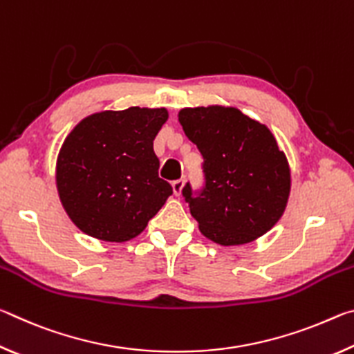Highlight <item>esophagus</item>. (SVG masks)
<instances>
[{
	"mask_svg": "<svg viewBox=\"0 0 354 354\" xmlns=\"http://www.w3.org/2000/svg\"><path fill=\"white\" fill-rule=\"evenodd\" d=\"M171 187H173V194H175L176 196H179V195H181V192H183V187H184V181H183V179L173 181L171 183Z\"/></svg>",
	"mask_w": 354,
	"mask_h": 354,
	"instance_id": "34e87169",
	"label": "esophagus"
}]
</instances>
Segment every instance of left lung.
Instances as JSON below:
<instances>
[{
    "label": "left lung",
    "instance_id": "1",
    "mask_svg": "<svg viewBox=\"0 0 354 354\" xmlns=\"http://www.w3.org/2000/svg\"><path fill=\"white\" fill-rule=\"evenodd\" d=\"M179 123L205 159V185L183 196L212 242L243 245L277 225L290 194V169L266 124L236 107H185Z\"/></svg>",
    "mask_w": 354,
    "mask_h": 354
}]
</instances>
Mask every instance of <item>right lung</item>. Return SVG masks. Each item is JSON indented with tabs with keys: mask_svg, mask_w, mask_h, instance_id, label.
Instances as JSON below:
<instances>
[{
	"mask_svg": "<svg viewBox=\"0 0 354 354\" xmlns=\"http://www.w3.org/2000/svg\"><path fill=\"white\" fill-rule=\"evenodd\" d=\"M169 118L164 107H129L86 117L57 156L59 198L82 232L127 242L145 230L171 185L158 175L153 140Z\"/></svg>",
	"mask_w": 354,
	"mask_h": 354,
	"instance_id": "add662e5",
	"label": "right lung"
}]
</instances>
